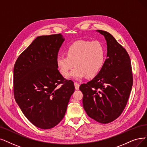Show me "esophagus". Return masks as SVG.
Listing matches in <instances>:
<instances>
[{
    "label": "esophagus",
    "mask_w": 147,
    "mask_h": 147,
    "mask_svg": "<svg viewBox=\"0 0 147 147\" xmlns=\"http://www.w3.org/2000/svg\"><path fill=\"white\" fill-rule=\"evenodd\" d=\"M74 86H75V89L76 90H78L79 89L80 84L78 83H74Z\"/></svg>",
    "instance_id": "34e87169"
}]
</instances>
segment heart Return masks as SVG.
<instances>
[{
	"label": "heart",
	"mask_w": 147,
	"mask_h": 147,
	"mask_svg": "<svg viewBox=\"0 0 147 147\" xmlns=\"http://www.w3.org/2000/svg\"><path fill=\"white\" fill-rule=\"evenodd\" d=\"M66 55H58L56 63L60 72L66 76L74 66L68 77L81 80L87 76L95 77L102 69L105 60L104 45L98 40H79L70 45Z\"/></svg>",
	"instance_id": "heart-1"
}]
</instances>
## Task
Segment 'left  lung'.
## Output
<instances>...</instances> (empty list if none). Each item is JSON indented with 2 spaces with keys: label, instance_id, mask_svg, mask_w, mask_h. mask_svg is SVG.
<instances>
[{
  "label": "left lung",
  "instance_id": "left-lung-1",
  "mask_svg": "<svg viewBox=\"0 0 147 147\" xmlns=\"http://www.w3.org/2000/svg\"><path fill=\"white\" fill-rule=\"evenodd\" d=\"M107 42V58L92 80L82 84L83 107L90 118L101 124L115 120L124 110L133 86L130 57L107 31L97 30Z\"/></svg>",
  "mask_w": 147,
  "mask_h": 147
}]
</instances>
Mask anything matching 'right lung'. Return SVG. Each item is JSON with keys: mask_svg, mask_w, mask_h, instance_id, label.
Here are the masks:
<instances>
[{"mask_svg": "<svg viewBox=\"0 0 147 147\" xmlns=\"http://www.w3.org/2000/svg\"><path fill=\"white\" fill-rule=\"evenodd\" d=\"M64 40L61 34L37 37L14 67L15 100L26 118L45 130L63 119L75 91L73 81L63 77L56 63Z\"/></svg>", "mask_w": 147, "mask_h": 147, "instance_id": "obj_1", "label": "right lung"}]
</instances>
